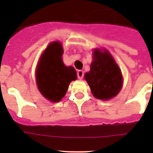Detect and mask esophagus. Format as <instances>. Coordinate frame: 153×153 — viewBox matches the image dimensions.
I'll return each mask as SVG.
<instances>
[{
    "mask_svg": "<svg viewBox=\"0 0 153 153\" xmlns=\"http://www.w3.org/2000/svg\"><path fill=\"white\" fill-rule=\"evenodd\" d=\"M83 76H84V73H83V70H78V72H77L78 79H82L83 78Z\"/></svg>",
    "mask_w": 153,
    "mask_h": 153,
    "instance_id": "34e87169",
    "label": "esophagus"
}]
</instances>
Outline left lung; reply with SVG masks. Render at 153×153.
I'll return each instance as SVG.
<instances>
[{"label": "left lung", "instance_id": "obj_1", "mask_svg": "<svg viewBox=\"0 0 153 153\" xmlns=\"http://www.w3.org/2000/svg\"><path fill=\"white\" fill-rule=\"evenodd\" d=\"M93 53V60L85 79L94 97L108 100L116 97L122 88V73L108 51L97 48Z\"/></svg>", "mask_w": 153, "mask_h": 153}]
</instances>
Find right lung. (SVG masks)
<instances>
[{"label": "right lung", "instance_id": "add662e5", "mask_svg": "<svg viewBox=\"0 0 153 153\" xmlns=\"http://www.w3.org/2000/svg\"><path fill=\"white\" fill-rule=\"evenodd\" d=\"M63 53L60 42L51 43L42 53L36 70V84L40 93L53 102L61 100L70 82L77 78L75 69L63 63Z\"/></svg>", "mask_w": 153, "mask_h": 153}]
</instances>
